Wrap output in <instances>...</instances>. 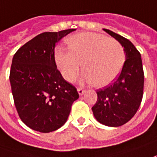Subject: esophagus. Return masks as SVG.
<instances>
[{
  "instance_id": "1",
  "label": "esophagus",
  "mask_w": 157,
  "mask_h": 157,
  "mask_svg": "<svg viewBox=\"0 0 157 157\" xmlns=\"http://www.w3.org/2000/svg\"><path fill=\"white\" fill-rule=\"evenodd\" d=\"M77 91H78V94L80 95H82L85 92V89H83L82 88H78L77 89Z\"/></svg>"
}]
</instances>
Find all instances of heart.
I'll return each instance as SVG.
<instances>
[{
	"instance_id": "obj_1",
	"label": "heart",
	"mask_w": 157,
	"mask_h": 157,
	"mask_svg": "<svg viewBox=\"0 0 157 157\" xmlns=\"http://www.w3.org/2000/svg\"><path fill=\"white\" fill-rule=\"evenodd\" d=\"M70 50L57 48L55 59L62 76L74 82L82 68L83 79L96 87L113 82L122 71L125 52L122 44L113 38L93 32L71 35L67 40Z\"/></svg>"
}]
</instances>
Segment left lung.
<instances>
[{"label":"left lung","mask_w":157,"mask_h":157,"mask_svg":"<svg viewBox=\"0 0 157 157\" xmlns=\"http://www.w3.org/2000/svg\"><path fill=\"white\" fill-rule=\"evenodd\" d=\"M124 48L126 61L116 81L97 89V101L92 107L95 119L109 127H119L136 115L143 100L144 73L140 52L129 40L103 29Z\"/></svg>","instance_id":"obj_1"}]
</instances>
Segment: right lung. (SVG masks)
Wrapping results in <instances>:
<instances>
[{
    "label": "right lung",
    "instance_id": "obj_1",
    "mask_svg": "<svg viewBox=\"0 0 157 157\" xmlns=\"http://www.w3.org/2000/svg\"><path fill=\"white\" fill-rule=\"evenodd\" d=\"M74 30L36 35L13 57L9 80L14 105L21 120L34 130L48 133L63 126L79 98L76 88L64 80L55 60L56 42Z\"/></svg>",
    "mask_w": 157,
    "mask_h": 157
}]
</instances>
